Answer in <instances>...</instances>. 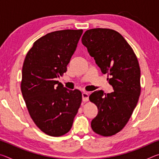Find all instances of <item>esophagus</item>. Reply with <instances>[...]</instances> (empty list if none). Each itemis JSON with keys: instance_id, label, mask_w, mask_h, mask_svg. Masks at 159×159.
Instances as JSON below:
<instances>
[{"instance_id": "esophagus-1", "label": "esophagus", "mask_w": 159, "mask_h": 159, "mask_svg": "<svg viewBox=\"0 0 159 159\" xmlns=\"http://www.w3.org/2000/svg\"><path fill=\"white\" fill-rule=\"evenodd\" d=\"M82 99L83 102H88L89 100V95H88V93L84 92L82 93Z\"/></svg>"}]
</instances>
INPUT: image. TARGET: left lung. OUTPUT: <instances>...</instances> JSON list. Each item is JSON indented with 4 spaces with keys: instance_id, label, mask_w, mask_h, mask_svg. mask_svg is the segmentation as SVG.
Segmentation results:
<instances>
[{
    "instance_id": "obj_1",
    "label": "left lung",
    "mask_w": 159,
    "mask_h": 159,
    "mask_svg": "<svg viewBox=\"0 0 159 159\" xmlns=\"http://www.w3.org/2000/svg\"><path fill=\"white\" fill-rule=\"evenodd\" d=\"M81 41L102 74L111 76L107 79L114 89L111 93L97 90L90 95L98 109L91 127L99 135L112 136L125 127L138 104L141 92L138 58L121 34L113 29H89Z\"/></svg>"
}]
</instances>
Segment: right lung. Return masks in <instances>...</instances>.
Segmentation results:
<instances>
[{
    "instance_id": "1",
    "label": "right lung",
    "mask_w": 159,
    "mask_h": 159,
    "mask_svg": "<svg viewBox=\"0 0 159 159\" xmlns=\"http://www.w3.org/2000/svg\"><path fill=\"white\" fill-rule=\"evenodd\" d=\"M82 29L56 31L34 43L25 59L21 90L35 124L48 135L68 133L80 106L82 93L70 90L55 79L66 71Z\"/></svg>"
}]
</instances>
